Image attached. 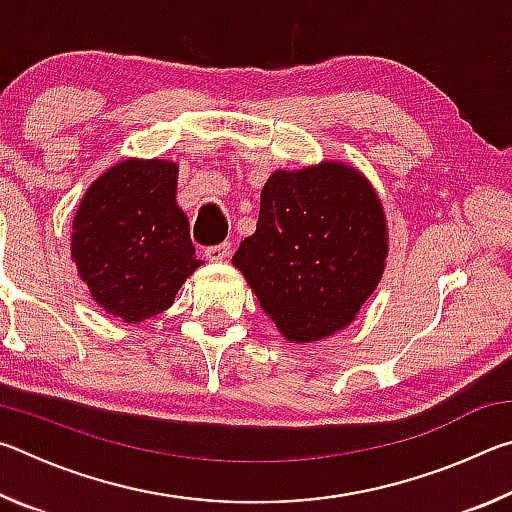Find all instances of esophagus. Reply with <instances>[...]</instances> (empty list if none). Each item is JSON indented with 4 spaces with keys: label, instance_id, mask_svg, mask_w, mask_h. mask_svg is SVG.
I'll list each match as a JSON object with an SVG mask.
<instances>
[{
    "label": "esophagus",
    "instance_id": "34e87169",
    "mask_svg": "<svg viewBox=\"0 0 512 512\" xmlns=\"http://www.w3.org/2000/svg\"><path fill=\"white\" fill-rule=\"evenodd\" d=\"M230 250H232L230 241H223V244H219V246L205 248V257L210 259V262H223V259L230 257Z\"/></svg>",
    "mask_w": 512,
    "mask_h": 512
}]
</instances>
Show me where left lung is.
<instances>
[{
    "instance_id": "1",
    "label": "left lung",
    "mask_w": 512,
    "mask_h": 512,
    "mask_svg": "<svg viewBox=\"0 0 512 512\" xmlns=\"http://www.w3.org/2000/svg\"><path fill=\"white\" fill-rule=\"evenodd\" d=\"M384 207L343 162L277 169L262 189L255 235L232 257L282 336L309 343L357 318L384 275Z\"/></svg>"
}]
</instances>
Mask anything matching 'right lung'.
<instances>
[{
	"label": "right lung",
	"mask_w": 512,
	"mask_h": 512,
	"mask_svg": "<svg viewBox=\"0 0 512 512\" xmlns=\"http://www.w3.org/2000/svg\"><path fill=\"white\" fill-rule=\"evenodd\" d=\"M176 185V162L131 158L94 180L76 210L72 259L94 302L124 323L169 309L201 266Z\"/></svg>",
	"instance_id": "1"
}]
</instances>
